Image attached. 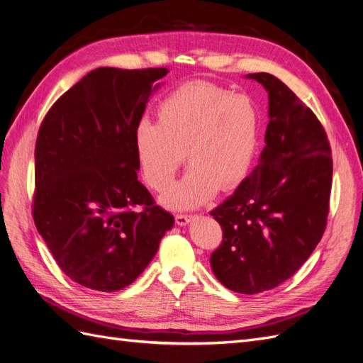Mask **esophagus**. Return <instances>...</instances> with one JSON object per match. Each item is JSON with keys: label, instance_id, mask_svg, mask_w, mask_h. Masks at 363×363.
<instances>
[{"label": "esophagus", "instance_id": "esophagus-1", "mask_svg": "<svg viewBox=\"0 0 363 363\" xmlns=\"http://www.w3.org/2000/svg\"><path fill=\"white\" fill-rule=\"evenodd\" d=\"M194 218H195V215H192V213H177L175 215V223H177L179 225H186L188 223H191Z\"/></svg>", "mask_w": 363, "mask_h": 363}]
</instances>
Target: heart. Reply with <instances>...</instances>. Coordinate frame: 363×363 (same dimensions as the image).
<instances>
[{"label":"heart","instance_id":"obj_1","mask_svg":"<svg viewBox=\"0 0 363 363\" xmlns=\"http://www.w3.org/2000/svg\"><path fill=\"white\" fill-rule=\"evenodd\" d=\"M259 136V113L248 95L206 82L169 92L157 106V123L140 119L135 148L142 175L162 192L184 159L189 171L163 195L169 207L201 204L215 189L233 188L245 177Z\"/></svg>","mask_w":363,"mask_h":363}]
</instances>
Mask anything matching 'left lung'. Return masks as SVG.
I'll return each instance as SVG.
<instances>
[{
    "mask_svg": "<svg viewBox=\"0 0 363 363\" xmlns=\"http://www.w3.org/2000/svg\"><path fill=\"white\" fill-rule=\"evenodd\" d=\"M268 91L269 123L260 162L211 215L223 242L215 277L239 294L277 288L320 242L330 206L333 160L320 119L277 77L248 74Z\"/></svg>",
    "mask_w": 363,
    "mask_h": 363,
    "instance_id": "8db88e82",
    "label": "left lung"
}]
</instances>
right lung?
Listing matches in <instances>:
<instances>
[{"label":"right lung","mask_w":363,"mask_h":363,"mask_svg":"<svg viewBox=\"0 0 363 363\" xmlns=\"http://www.w3.org/2000/svg\"><path fill=\"white\" fill-rule=\"evenodd\" d=\"M167 68L91 71L43 118L33 219L75 283L115 292L155 257L174 216L138 180L135 128Z\"/></svg>","instance_id":"1"}]
</instances>
